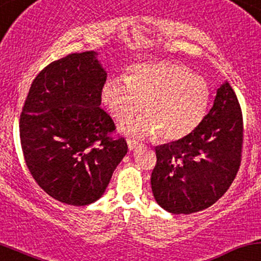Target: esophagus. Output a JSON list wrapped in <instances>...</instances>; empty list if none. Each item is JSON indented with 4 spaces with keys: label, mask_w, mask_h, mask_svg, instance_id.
<instances>
[{
    "label": "esophagus",
    "mask_w": 261,
    "mask_h": 261,
    "mask_svg": "<svg viewBox=\"0 0 261 261\" xmlns=\"http://www.w3.org/2000/svg\"><path fill=\"white\" fill-rule=\"evenodd\" d=\"M127 143H128V148H129V150H134V149L139 145V143L137 142L136 139H128Z\"/></svg>",
    "instance_id": "34e87169"
}]
</instances>
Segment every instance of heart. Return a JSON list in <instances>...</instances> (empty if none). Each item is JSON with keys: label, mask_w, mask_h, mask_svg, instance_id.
<instances>
[{"label": "heart", "mask_w": 261, "mask_h": 261, "mask_svg": "<svg viewBox=\"0 0 261 261\" xmlns=\"http://www.w3.org/2000/svg\"><path fill=\"white\" fill-rule=\"evenodd\" d=\"M210 86L201 76L180 64L169 61L139 63L128 77H113L102 89V102L117 121L138 116L122 129L137 136H153L165 142L180 140L202 122L210 102Z\"/></svg>", "instance_id": "heart-1"}]
</instances>
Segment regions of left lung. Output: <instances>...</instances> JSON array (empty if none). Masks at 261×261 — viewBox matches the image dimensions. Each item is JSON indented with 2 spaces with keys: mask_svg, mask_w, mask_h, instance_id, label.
I'll use <instances>...</instances> for the list:
<instances>
[{
  "mask_svg": "<svg viewBox=\"0 0 261 261\" xmlns=\"http://www.w3.org/2000/svg\"><path fill=\"white\" fill-rule=\"evenodd\" d=\"M243 132L241 105L224 83L192 133L155 148L150 182L158 203L174 215H190L216 203L241 166Z\"/></svg>",
  "mask_w": 261,
  "mask_h": 261,
  "instance_id": "left-lung-1",
  "label": "left lung"
}]
</instances>
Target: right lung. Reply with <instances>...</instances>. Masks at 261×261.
Returning <instances> with one entry per match:
<instances>
[{
    "instance_id": "right-lung-1",
    "label": "right lung",
    "mask_w": 261,
    "mask_h": 261,
    "mask_svg": "<svg viewBox=\"0 0 261 261\" xmlns=\"http://www.w3.org/2000/svg\"><path fill=\"white\" fill-rule=\"evenodd\" d=\"M107 74L95 51L72 53L36 76L19 118L25 165L44 191L71 206L97 201L127 154L101 105Z\"/></svg>"
}]
</instances>
